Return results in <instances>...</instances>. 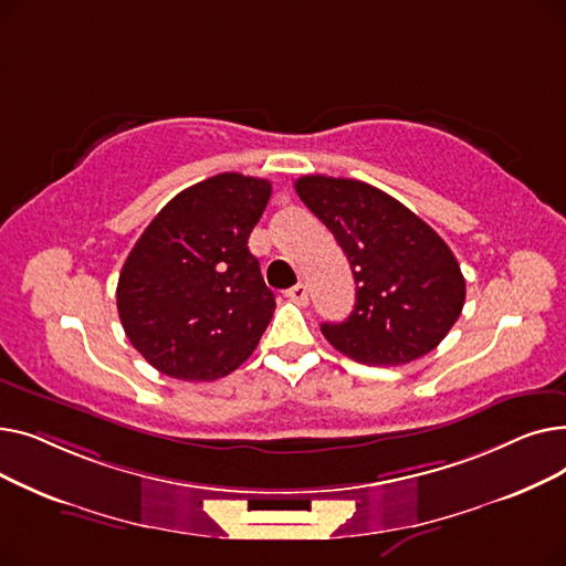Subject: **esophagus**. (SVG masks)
I'll list each match as a JSON object with an SVG mask.
<instances>
[{"label": "esophagus", "mask_w": 566, "mask_h": 566, "mask_svg": "<svg viewBox=\"0 0 566 566\" xmlns=\"http://www.w3.org/2000/svg\"><path fill=\"white\" fill-rule=\"evenodd\" d=\"M286 298H289V301H293V303H298V305H307V303H310L307 286H305V284H295V286H291V289L286 291Z\"/></svg>", "instance_id": "obj_1"}]
</instances>
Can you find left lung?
Here are the masks:
<instances>
[{
    "mask_svg": "<svg viewBox=\"0 0 566 566\" xmlns=\"http://www.w3.org/2000/svg\"><path fill=\"white\" fill-rule=\"evenodd\" d=\"M295 192L333 231L355 277V307L321 333L363 365H408L452 331L465 280L448 243L382 190L333 176H301Z\"/></svg>",
    "mask_w": 566,
    "mask_h": 566,
    "instance_id": "left-lung-1",
    "label": "left lung"
}]
</instances>
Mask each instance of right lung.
<instances>
[{
    "mask_svg": "<svg viewBox=\"0 0 566 566\" xmlns=\"http://www.w3.org/2000/svg\"><path fill=\"white\" fill-rule=\"evenodd\" d=\"M265 178L218 174L178 192L130 250L116 310L160 374L216 380L241 367L273 318L248 238L271 199Z\"/></svg>",
    "mask_w": 566,
    "mask_h": 566,
    "instance_id": "obj_1",
    "label": "right lung"
}]
</instances>
